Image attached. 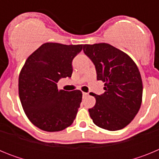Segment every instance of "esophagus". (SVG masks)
Listing matches in <instances>:
<instances>
[{
	"label": "esophagus",
	"mask_w": 159,
	"mask_h": 159,
	"mask_svg": "<svg viewBox=\"0 0 159 159\" xmlns=\"http://www.w3.org/2000/svg\"><path fill=\"white\" fill-rule=\"evenodd\" d=\"M83 95H84V96H88V93H87V92H83Z\"/></svg>",
	"instance_id": "34e87169"
}]
</instances>
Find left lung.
<instances>
[{"label":"left lung","mask_w":159,"mask_h":159,"mask_svg":"<svg viewBox=\"0 0 159 159\" xmlns=\"http://www.w3.org/2000/svg\"><path fill=\"white\" fill-rule=\"evenodd\" d=\"M83 49L95 64L97 80L105 83L104 93L93 94L96 102L88 110L92 121L111 131L124 128L135 117L143 99L137 65L127 53L109 43L84 44Z\"/></svg>","instance_id":"obj_1"}]
</instances>
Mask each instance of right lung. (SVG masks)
Returning <instances> with one entry per match:
<instances>
[{
    "mask_svg": "<svg viewBox=\"0 0 159 159\" xmlns=\"http://www.w3.org/2000/svg\"><path fill=\"white\" fill-rule=\"evenodd\" d=\"M83 44L43 43L28 57L19 75V97L25 115L44 131L64 130L72 124L82 101L80 90H59L61 78L71 77V62Z\"/></svg>",
    "mask_w": 159,
    "mask_h": 159,
    "instance_id": "add662e5",
    "label": "right lung"
}]
</instances>
